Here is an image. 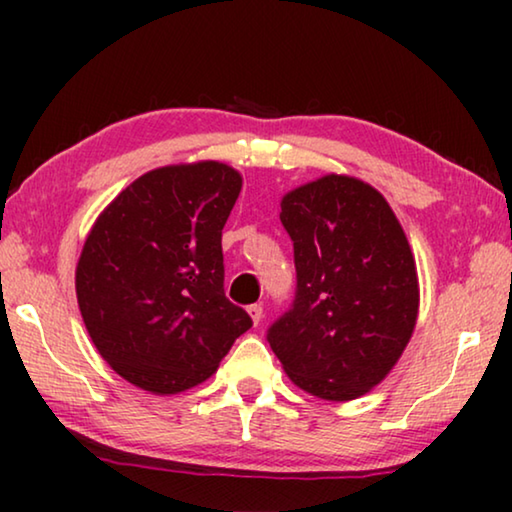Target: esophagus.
Wrapping results in <instances>:
<instances>
[{"label":"esophagus","instance_id":"obj_1","mask_svg":"<svg viewBox=\"0 0 512 512\" xmlns=\"http://www.w3.org/2000/svg\"><path fill=\"white\" fill-rule=\"evenodd\" d=\"M248 316H250V320H253V325L262 323V318H264L262 305H250V307H248Z\"/></svg>","mask_w":512,"mask_h":512}]
</instances>
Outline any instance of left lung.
Listing matches in <instances>:
<instances>
[{"mask_svg": "<svg viewBox=\"0 0 512 512\" xmlns=\"http://www.w3.org/2000/svg\"><path fill=\"white\" fill-rule=\"evenodd\" d=\"M280 207L298 289L268 343L305 393L357 400L395 368L418 320L409 239L386 198L343 173L291 189Z\"/></svg>", "mask_w": 512, "mask_h": 512, "instance_id": "8db88e82", "label": "left lung"}]
</instances>
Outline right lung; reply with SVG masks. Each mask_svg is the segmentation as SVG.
Instances as JSON below:
<instances>
[{
	"label": "right lung",
	"mask_w": 512,
	"mask_h": 512,
	"mask_svg": "<svg viewBox=\"0 0 512 512\" xmlns=\"http://www.w3.org/2000/svg\"><path fill=\"white\" fill-rule=\"evenodd\" d=\"M241 173L201 160L133 180L97 221L76 264V300L94 348L153 395L210 379L253 320L223 291L221 230Z\"/></svg>",
	"instance_id": "1"
}]
</instances>
